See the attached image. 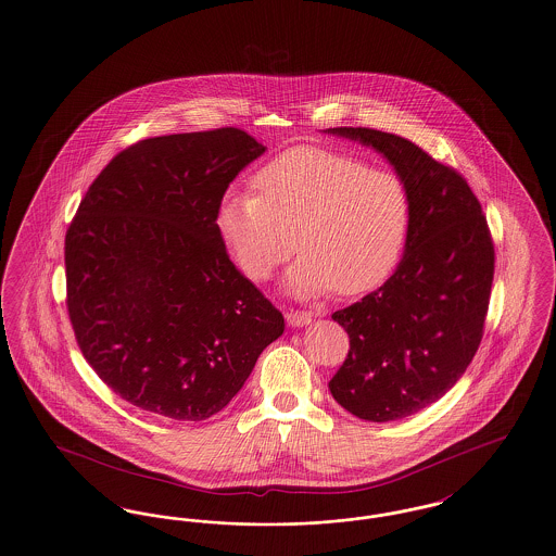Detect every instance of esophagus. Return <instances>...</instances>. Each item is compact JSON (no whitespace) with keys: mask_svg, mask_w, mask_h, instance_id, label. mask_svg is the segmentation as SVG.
<instances>
[{"mask_svg":"<svg viewBox=\"0 0 556 556\" xmlns=\"http://www.w3.org/2000/svg\"><path fill=\"white\" fill-rule=\"evenodd\" d=\"M286 320H288L289 327L298 329V327H306L312 323L311 312L289 311L286 314Z\"/></svg>","mask_w":556,"mask_h":556,"instance_id":"1","label":"esophagus"}]
</instances>
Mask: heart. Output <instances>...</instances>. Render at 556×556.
Returning a JSON list of instances; mask_svg holds the SVG:
<instances>
[{
	"label": "heart",
	"instance_id": "heart-1",
	"mask_svg": "<svg viewBox=\"0 0 556 556\" xmlns=\"http://www.w3.org/2000/svg\"><path fill=\"white\" fill-rule=\"evenodd\" d=\"M256 197L227 192L217 231L238 267L265 281L298 248L286 288L298 298L356 295L380 286L407 242L412 202L403 179L348 153L295 147L254 179Z\"/></svg>",
	"mask_w": 556,
	"mask_h": 556
}]
</instances>
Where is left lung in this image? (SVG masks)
Wrapping results in <instances>:
<instances>
[{
    "instance_id": "1",
    "label": "left lung",
    "mask_w": 556,
    "mask_h": 556,
    "mask_svg": "<svg viewBox=\"0 0 556 556\" xmlns=\"http://www.w3.org/2000/svg\"><path fill=\"white\" fill-rule=\"evenodd\" d=\"M325 132L375 149L409 192L395 273L333 314L350 334V354L329 382L359 420H401L441 400L478 352L494 275L489 223L466 179L412 140L372 128Z\"/></svg>"
}]
</instances>
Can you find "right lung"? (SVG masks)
Segmentation results:
<instances>
[{
  "label": "right lung",
  "mask_w": 556,
  "mask_h": 556,
  "mask_svg": "<svg viewBox=\"0 0 556 556\" xmlns=\"http://www.w3.org/2000/svg\"><path fill=\"white\" fill-rule=\"evenodd\" d=\"M267 149L238 128L140 140L90 184L66 233L67 314L122 400L200 422L238 395L286 323L229 261L217 208Z\"/></svg>",
  "instance_id": "obj_1"
}]
</instances>
